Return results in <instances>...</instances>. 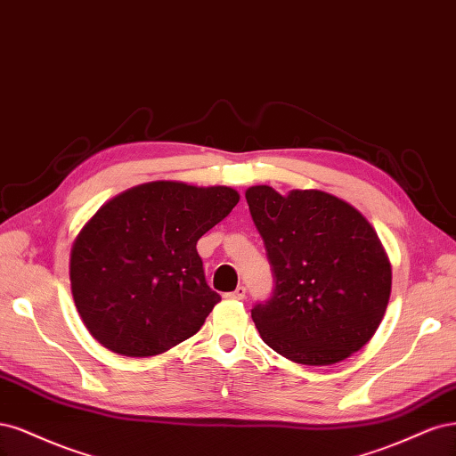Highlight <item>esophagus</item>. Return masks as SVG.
<instances>
[{"label": "esophagus", "instance_id": "esophagus-1", "mask_svg": "<svg viewBox=\"0 0 456 456\" xmlns=\"http://www.w3.org/2000/svg\"><path fill=\"white\" fill-rule=\"evenodd\" d=\"M227 297H229V299H239V301L244 299V297H246V288H244V286H239L234 291H229Z\"/></svg>", "mask_w": 456, "mask_h": 456}]
</instances>
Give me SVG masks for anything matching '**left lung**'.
Here are the masks:
<instances>
[{
  "label": "left lung",
  "mask_w": 456,
  "mask_h": 456,
  "mask_svg": "<svg viewBox=\"0 0 456 456\" xmlns=\"http://www.w3.org/2000/svg\"><path fill=\"white\" fill-rule=\"evenodd\" d=\"M267 249L273 296L252 308L256 328L278 354L330 365L360 350L390 299L392 269L377 232L348 202L324 191L269 185L246 191Z\"/></svg>",
  "instance_id": "obj_1"
}]
</instances>
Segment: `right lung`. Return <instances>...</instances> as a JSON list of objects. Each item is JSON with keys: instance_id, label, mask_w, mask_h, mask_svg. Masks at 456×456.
<instances>
[{"instance_id": "right-lung-1", "label": "right lung", "mask_w": 456, "mask_h": 456, "mask_svg": "<svg viewBox=\"0 0 456 456\" xmlns=\"http://www.w3.org/2000/svg\"><path fill=\"white\" fill-rule=\"evenodd\" d=\"M231 187L151 182L104 204L73 242L71 293L94 339L117 354H160L195 335L217 301L197 242L237 207Z\"/></svg>"}]
</instances>
